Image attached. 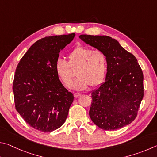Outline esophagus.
<instances>
[{
	"label": "esophagus",
	"instance_id": "obj_1",
	"mask_svg": "<svg viewBox=\"0 0 157 157\" xmlns=\"http://www.w3.org/2000/svg\"><path fill=\"white\" fill-rule=\"evenodd\" d=\"M81 95V94H79V93H75L74 94V97L75 98H78L79 96H80Z\"/></svg>",
	"mask_w": 157,
	"mask_h": 157
}]
</instances>
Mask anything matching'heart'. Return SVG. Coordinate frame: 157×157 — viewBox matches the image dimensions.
<instances>
[{
    "instance_id": "1",
    "label": "heart",
    "mask_w": 157,
    "mask_h": 157,
    "mask_svg": "<svg viewBox=\"0 0 157 157\" xmlns=\"http://www.w3.org/2000/svg\"><path fill=\"white\" fill-rule=\"evenodd\" d=\"M68 62L62 59L56 61L55 69L61 82L67 88L72 86L75 70L78 78L74 83L78 90L86 89L89 85L92 88L102 83L107 71V58L105 53L99 49L79 45L68 55Z\"/></svg>"
}]
</instances>
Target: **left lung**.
Instances as JSON below:
<instances>
[{
  "label": "left lung",
  "mask_w": 157,
  "mask_h": 157,
  "mask_svg": "<svg viewBox=\"0 0 157 157\" xmlns=\"http://www.w3.org/2000/svg\"><path fill=\"white\" fill-rule=\"evenodd\" d=\"M85 43L107 58L106 82L91 93L89 116L104 130H116L135 120L144 95L143 74L136 58L108 36L81 34Z\"/></svg>",
  "instance_id": "obj_1"
}]
</instances>
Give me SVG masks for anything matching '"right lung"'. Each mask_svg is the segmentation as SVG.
<instances>
[{
    "label": "right lung",
    "mask_w": 157,
    "mask_h": 157,
    "mask_svg": "<svg viewBox=\"0 0 157 157\" xmlns=\"http://www.w3.org/2000/svg\"><path fill=\"white\" fill-rule=\"evenodd\" d=\"M75 33L46 36L32 45L16 68L13 92L15 108L29 125L50 132L64 123L73 94L69 92L55 69L59 52Z\"/></svg>",
    "instance_id": "obj_1"
}]
</instances>
